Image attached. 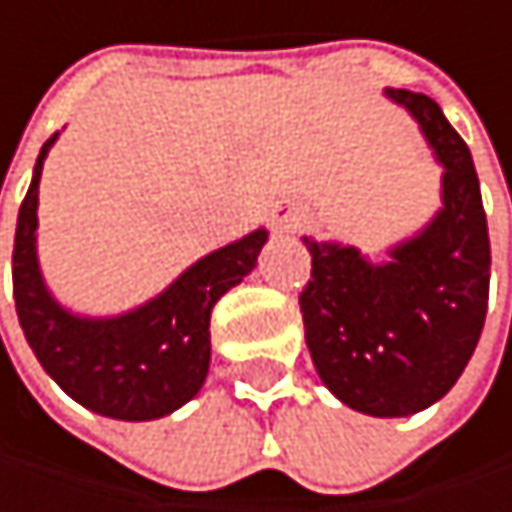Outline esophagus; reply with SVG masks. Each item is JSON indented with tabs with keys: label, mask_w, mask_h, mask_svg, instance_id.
Wrapping results in <instances>:
<instances>
[{
	"label": "esophagus",
	"mask_w": 512,
	"mask_h": 512,
	"mask_svg": "<svg viewBox=\"0 0 512 512\" xmlns=\"http://www.w3.org/2000/svg\"><path fill=\"white\" fill-rule=\"evenodd\" d=\"M274 226L283 229V232H292V229L301 226V214H298L295 208H289V205H280V208L274 211Z\"/></svg>",
	"instance_id": "esophagus-1"
}]
</instances>
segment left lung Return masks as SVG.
<instances>
[{
	"mask_svg": "<svg viewBox=\"0 0 512 512\" xmlns=\"http://www.w3.org/2000/svg\"><path fill=\"white\" fill-rule=\"evenodd\" d=\"M444 166V208L373 265L355 247L304 238L313 268L298 295L319 379L349 408L405 417L441 399L468 367L489 304V229L465 139L441 107L387 89Z\"/></svg>",
	"mask_w": 512,
	"mask_h": 512,
	"instance_id": "left-lung-1",
	"label": "left lung"
}]
</instances>
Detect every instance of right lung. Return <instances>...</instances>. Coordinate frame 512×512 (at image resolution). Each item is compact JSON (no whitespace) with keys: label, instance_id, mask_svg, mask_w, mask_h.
Wrapping results in <instances>:
<instances>
[{"label":"right lung","instance_id":"add662e5","mask_svg":"<svg viewBox=\"0 0 512 512\" xmlns=\"http://www.w3.org/2000/svg\"><path fill=\"white\" fill-rule=\"evenodd\" d=\"M56 136L44 142L17 214L11 277L20 328L47 376L80 405L116 420L163 417L199 393L211 361V310L256 268L268 232L214 250L133 313L80 319L50 298L35 256L41 166Z\"/></svg>","mask_w":512,"mask_h":512}]
</instances>
